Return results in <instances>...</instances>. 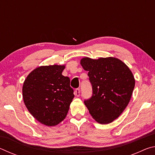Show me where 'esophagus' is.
Returning <instances> with one entry per match:
<instances>
[{
    "instance_id": "obj_1",
    "label": "esophagus",
    "mask_w": 155,
    "mask_h": 155,
    "mask_svg": "<svg viewBox=\"0 0 155 155\" xmlns=\"http://www.w3.org/2000/svg\"><path fill=\"white\" fill-rule=\"evenodd\" d=\"M74 94H75V96H80V89L79 88L76 89L74 91Z\"/></svg>"
}]
</instances>
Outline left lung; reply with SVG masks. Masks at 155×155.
I'll use <instances>...</instances> for the list:
<instances>
[{
	"instance_id": "1",
	"label": "left lung",
	"mask_w": 155,
	"mask_h": 155,
	"mask_svg": "<svg viewBox=\"0 0 155 155\" xmlns=\"http://www.w3.org/2000/svg\"><path fill=\"white\" fill-rule=\"evenodd\" d=\"M81 64L88 71L92 87V96L84 103L96 122L111 123L129 103L135 84L133 73L124 63L114 57H85Z\"/></svg>"
}]
</instances>
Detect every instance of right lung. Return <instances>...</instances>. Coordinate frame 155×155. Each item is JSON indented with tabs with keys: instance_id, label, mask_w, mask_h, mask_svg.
<instances>
[{
	"instance_id": "right-lung-1",
	"label": "right lung",
	"mask_w": 155,
	"mask_h": 155,
	"mask_svg": "<svg viewBox=\"0 0 155 155\" xmlns=\"http://www.w3.org/2000/svg\"><path fill=\"white\" fill-rule=\"evenodd\" d=\"M64 68L57 65L37 68L23 84V100L28 111L48 127L65 119L74 97L70 78L62 75Z\"/></svg>"
}]
</instances>
